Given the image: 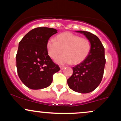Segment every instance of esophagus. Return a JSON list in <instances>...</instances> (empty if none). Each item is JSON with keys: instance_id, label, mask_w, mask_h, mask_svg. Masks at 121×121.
<instances>
[{"instance_id": "34e87169", "label": "esophagus", "mask_w": 121, "mask_h": 121, "mask_svg": "<svg viewBox=\"0 0 121 121\" xmlns=\"http://www.w3.org/2000/svg\"><path fill=\"white\" fill-rule=\"evenodd\" d=\"M60 69H61V70H63V69H64L65 68V66H60Z\"/></svg>"}]
</instances>
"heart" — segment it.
Here are the masks:
<instances>
[{
  "instance_id": "heart-1",
  "label": "heart",
  "mask_w": 121,
  "mask_h": 121,
  "mask_svg": "<svg viewBox=\"0 0 121 121\" xmlns=\"http://www.w3.org/2000/svg\"><path fill=\"white\" fill-rule=\"evenodd\" d=\"M49 56L56 59L64 52L65 54L57 58L59 64L72 63L77 65L82 62L89 54L91 44L89 40L70 32H64L56 36V41L49 39L47 43Z\"/></svg>"
}]
</instances>
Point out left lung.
Here are the masks:
<instances>
[{"label":"left lung","instance_id":"obj_1","mask_svg":"<svg viewBox=\"0 0 121 121\" xmlns=\"http://www.w3.org/2000/svg\"><path fill=\"white\" fill-rule=\"evenodd\" d=\"M89 40L91 49L85 59L73 69V74L67 80L69 87L76 92L87 93L93 91L102 81L106 60L105 48L97 36L89 32L76 30Z\"/></svg>","mask_w":121,"mask_h":121}]
</instances>
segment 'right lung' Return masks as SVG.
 Returning <instances> with one entry per match:
<instances>
[{
    "instance_id": "add662e5",
    "label": "right lung",
    "mask_w": 121,
    "mask_h": 121,
    "mask_svg": "<svg viewBox=\"0 0 121 121\" xmlns=\"http://www.w3.org/2000/svg\"><path fill=\"white\" fill-rule=\"evenodd\" d=\"M56 29L38 27L33 29L19 43L16 56L19 78L26 86L37 90L49 86L53 75L60 70L49 56L47 43Z\"/></svg>"
}]
</instances>
